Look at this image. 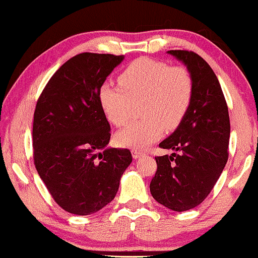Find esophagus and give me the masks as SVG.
I'll list each match as a JSON object with an SVG mask.
<instances>
[{
  "label": "esophagus",
  "mask_w": 258,
  "mask_h": 258,
  "mask_svg": "<svg viewBox=\"0 0 258 258\" xmlns=\"http://www.w3.org/2000/svg\"><path fill=\"white\" fill-rule=\"evenodd\" d=\"M142 155H143V152H141V150H137V149H133V150H132V156H133V159L141 158Z\"/></svg>",
  "instance_id": "1"
}]
</instances>
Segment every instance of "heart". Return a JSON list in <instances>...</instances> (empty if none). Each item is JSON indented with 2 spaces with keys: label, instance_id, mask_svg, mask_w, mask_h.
<instances>
[{
  "label": "heart",
  "instance_id": "b5f03b06",
  "mask_svg": "<svg viewBox=\"0 0 258 258\" xmlns=\"http://www.w3.org/2000/svg\"><path fill=\"white\" fill-rule=\"evenodd\" d=\"M119 85L104 82L98 90V102L105 117L121 127L131 115V100L143 97L142 115L116 133L117 144L143 149L168 128L178 126L191 104L193 78L184 67H170L164 61L138 58L117 78Z\"/></svg>",
  "mask_w": 258,
  "mask_h": 258
}]
</instances>
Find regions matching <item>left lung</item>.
I'll return each mask as SVG.
<instances>
[{"instance_id": "left-lung-1", "label": "left lung", "mask_w": 258, "mask_h": 258, "mask_svg": "<svg viewBox=\"0 0 258 258\" xmlns=\"http://www.w3.org/2000/svg\"><path fill=\"white\" fill-rule=\"evenodd\" d=\"M185 65L194 92L185 116L170 137L159 144L170 156H156L150 193L173 211L194 209L212 190L228 160L230 122L228 106L217 76L199 54L168 51Z\"/></svg>"}]
</instances>
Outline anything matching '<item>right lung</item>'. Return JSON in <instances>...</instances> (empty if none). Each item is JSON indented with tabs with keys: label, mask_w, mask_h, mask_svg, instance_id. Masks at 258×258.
I'll use <instances>...</instances> for the list:
<instances>
[{
	"label": "right lung",
	"mask_w": 258,
	"mask_h": 258,
	"mask_svg": "<svg viewBox=\"0 0 258 258\" xmlns=\"http://www.w3.org/2000/svg\"><path fill=\"white\" fill-rule=\"evenodd\" d=\"M123 55L80 53L47 82L34 112V162L52 198L70 214H94L114 199L132 155L105 148L110 125L98 90Z\"/></svg>",
	"instance_id": "obj_1"
}]
</instances>
